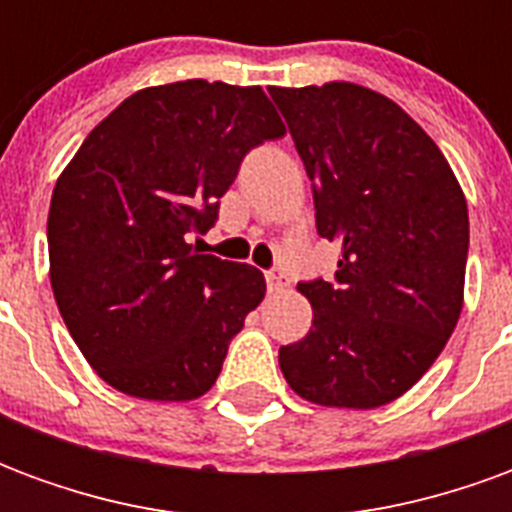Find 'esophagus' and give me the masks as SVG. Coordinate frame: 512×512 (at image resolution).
I'll return each instance as SVG.
<instances>
[{
  "label": "esophagus",
  "mask_w": 512,
  "mask_h": 512,
  "mask_svg": "<svg viewBox=\"0 0 512 512\" xmlns=\"http://www.w3.org/2000/svg\"><path fill=\"white\" fill-rule=\"evenodd\" d=\"M266 285L271 293H277V290H282L288 285V277H285L282 271H266Z\"/></svg>",
  "instance_id": "obj_1"
}]
</instances>
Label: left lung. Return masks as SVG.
<instances>
[{
	"mask_svg": "<svg viewBox=\"0 0 512 512\" xmlns=\"http://www.w3.org/2000/svg\"><path fill=\"white\" fill-rule=\"evenodd\" d=\"M312 180L332 282H299L310 334L279 348L310 403L378 408L444 351L463 307L469 211L447 158L386 95L351 82L268 90Z\"/></svg>",
	"mask_w": 512,
	"mask_h": 512,
	"instance_id": "8db88e82",
	"label": "left lung"
}]
</instances>
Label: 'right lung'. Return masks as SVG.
<instances>
[{
	"instance_id": "add662e5",
	"label": "right lung",
	"mask_w": 512,
	"mask_h": 512,
	"mask_svg": "<svg viewBox=\"0 0 512 512\" xmlns=\"http://www.w3.org/2000/svg\"><path fill=\"white\" fill-rule=\"evenodd\" d=\"M285 126L260 87L139 90L87 134L54 186L51 290L106 384L142 400H194L266 296L255 266L200 255L244 156Z\"/></svg>"
}]
</instances>
